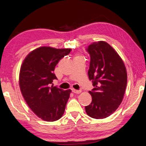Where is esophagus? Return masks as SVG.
<instances>
[{"mask_svg": "<svg viewBox=\"0 0 146 146\" xmlns=\"http://www.w3.org/2000/svg\"><path fill=\"white\" fill-rule=\"evenodd\" d=\"M72 92L75 94H80L81 93V90H77L75 89H72Z\"/></svg>", "mask_w": 146, "mask_h": 146, "instance_id": "obj_1", "label": "esophagus"}]
</instances>
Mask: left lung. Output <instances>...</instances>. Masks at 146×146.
Returning <instances> with one entry per match:
<instances>
[{
	"label": "left lung",
	"mask_w": 146,
	"mask_h": 146,
	"mask_svg": "<svg viewBox=\"0 0 146 146\" xmlns=\"http://www.w3.org/2000/svg\"><path fill=\"white\" fill-rule=\"evenodd\" d=\"M87 51L90 56L88 78L94 88L88 92L92 102L85 107V111L91 118L104 119L123 101L127 84L126 67L116 51L104 41L92 43Z\"/></svg>",
	"instance_id": "8db88e82"
}]
</instances>
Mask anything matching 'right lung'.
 I'll return each instance as SVG.
<instances>
[{
    "label": "right lung",
    "mask_w": 146,
    "mask_h": 146,
    "mask_svg": "<svg viewBox=\"0 0 146 146\" xmlns=\"http://www.w3.org/2000/svg\"><path fill=\"white\" fill-rule=\"evenodd\" d=\"M71 50V48L40 47L31 51L21 64L20 90L31 111L42 120L55 121L64 113L71 90H64L50 84L57 79L54 73L56 66Z\"/></svg>",
    "instance_id": "add662e5"
}]
</instances>
